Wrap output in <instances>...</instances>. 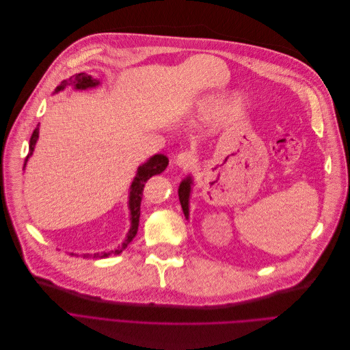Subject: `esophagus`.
Wrapping results in <instances>:
<instances>
[{
    "instance_id": "esophagus-1",
    "label": "esophagus",
    "mask_w": 350,
    "mask_h": 350,
    "mask_svg": "<svg viewBox=\"0 0 350 350\" xmlns=\"http://www.w3.org/2000/svg\"><path fill=\"white\" fill-rule=\"evenodd\" d=\"M196 162H198V157L193 152H188V151L178 154V157L175 158V163L179 166L180 170H184V171L192 170L193 166L196 165Z\"/></svg>"
}]
</instances>
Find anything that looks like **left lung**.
<instances>
[{"label": "left lung", "instance_id": "1", "mask_svg": "<svg viewBox=\"0 0 350 350\" xmlns=\"http://www.w3.org/2000/svg\"><path fill=\"white\" fill-rule=\"evenodd\" d=\"M191 184H192V179L187 178L185 180H182V184L179 185V202L182 206V211H184L185 216H188V199H189V192H191Z\"/></svg>", "mask_w": 350, "mask_h": 350}]
</instances>
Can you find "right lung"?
I'll use <instances>...</instances> for the list:
<instances>
[{
  "mask_svg": "<svg viewBox=\"0 0 350 350\" xmlns=\"http://www.w3.org/2000/svg\"><path fill=\"white\" fill-rule=\"evenodd\" d=\"M99 84V81L92 79L88 74L81 72V74H75L72 75L70 79L62 81L61 84L55 88V92L64 90L66 85H74L77 90H85V88H91ZM38 139V125L32 132L31 139H29V149H28V155L25 157V162L24 166L28 161V158L32 155V151H34L36 142ZM166 166H168V158L165 155H155L151 159H149L146 163H144L142 166L138 168V174L132 182L131 185V192H129V209H131V229L128 232V237L124 241V243L121 246H118L113 251L109 252H101V254H87L84 255V258H108L111 255H118L121 254L124 249L128 246V243L135 238L137 232H138V225H139V216H141V201H142V192H144V187L146 184V180L149 178H152L154 175H158L161 172L165 171Z\"/></svg>",
  "mask_w": 350,
  "mask_h": 350,
  "instance_id": "right-lung-1",
  "label": "right lung"
}]
</instances>
